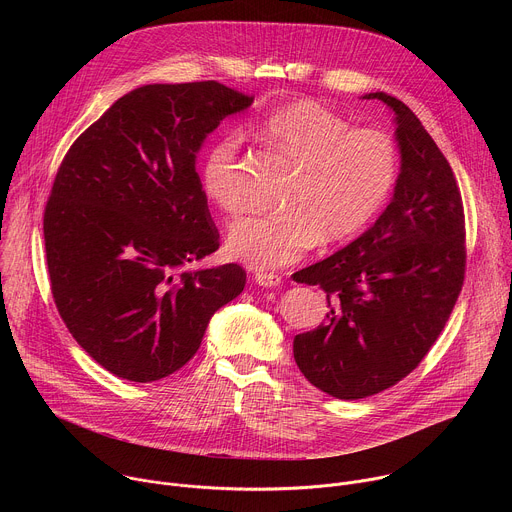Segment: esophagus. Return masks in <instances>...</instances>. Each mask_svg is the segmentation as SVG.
Instances as JSON below:
<instances>
[{
	"instance_id": "1",
	"label": "esophagus",
	"mask_w": 512,
	"mask_h": 512,
	"mask_svg": "<svg viewBox=\"0 0 512 512\" xmlns=\"http://www.w3.org/2000/svg\"><path fill=\"white\" fill-rule=\"evenodd\" d=\"M255 281L263 287H275V285L281 283V277L277 273H271V271H257Z\"/></svg>"
}]
</instances>
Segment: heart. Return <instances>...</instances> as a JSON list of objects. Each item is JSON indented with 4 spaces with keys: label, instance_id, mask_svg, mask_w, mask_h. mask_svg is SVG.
Listing matches in <instances>:
<instances>
[{
    "label": "heart",
    "instance_id": "heart-1",
    "mask_svg": "<svg viewBox=\"0 0 512 512\" xmlns=\"http://www.w3.org/2000/svg\"><path fill=\"white\" fill-rule=\"evenodd\" d=\"M261 135L294 168L283 186V212L245 218L227 239L231 257L255 269L298 261L318 241L342 243L367 229L399 178V150L381 129L350 121L316 101L271 111ZM200 186L227 216L245 210L241 135H216L200 164Z\"/></svg>",
    "mask_w": 512,
    "mask_h": 512
}]
</instances>
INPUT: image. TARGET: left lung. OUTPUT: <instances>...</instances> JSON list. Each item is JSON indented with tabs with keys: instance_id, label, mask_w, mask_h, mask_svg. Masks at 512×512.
Wrapping results in <instances>:
<instances>
[{
	"instance_id": "1",
	"label": "left lung",
	"mask_w": 512,
	"mask_h": 512,
	"mask_svg": "<svg viewBox=\"0 0 512 512\" xmlns=\"http://www.w3.org/2000/svg\"><path fill=\"white\" fill-rule=\"evenodd\" d=\"M395 111L401 174L377 223L294 279L326 291L328 314L294 338V358L320 391L352 401L405 379L442 334L466 273V223L454 172L415 113Z\"/></svg>"
}]
</instances>
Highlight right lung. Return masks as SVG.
Returning a JSON list of instances; mask_svg holds the SVG:
<instances>
[{
    "label": "right lung",
    "instance_id": "obj_1",
    "mask_svg": "<svg viewBox=\"0 0 512 512\" xmlns=\"http://www.w3.org/2000/svg\"><path fill=\"white\" fill-rule=\"evenodd\" d=\"M251 103L216 81L139 87L75 139L56 172L44 208L52 298L72 338L119 379L182 369L212 314L245 287L237 263L184 267L221 245L196 152Z\"/></svg>",
    "mask_w": 512,
    "mask_h": 512
}]
</instances>
